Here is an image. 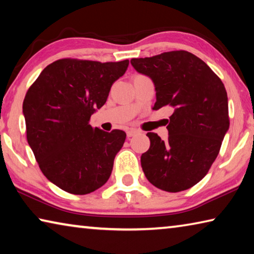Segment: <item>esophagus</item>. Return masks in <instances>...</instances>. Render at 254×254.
<instances>
[{
    "label": "esophagus",
    "mask_w": 254,
    "mask_h": 254,
    "mask_svg": "<svg viewBox=\"0 0 254 254\" xmlns=\"http://www.w3.org/2000/svg\"><path fill=\"white\" fill-rule=\"evenodd\" d=\"M137 133V130H135V128H128V130L127 131V137H131L133 135H135Z\"/></svg>",
    "instance_id": "obj_1"
}]
</instances>
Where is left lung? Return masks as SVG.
Returning a JSON list of instances; mask_svg holds the SVG:
<instances>
[{
  "label": "left lung",
  "mask_w": 254,
  "mask_h": 254,
  "mask_svg": "<svg viewBox=\"0 0 254 254\" xmlns=\"http://www.w3.org/2000/svg\"><path fill=\"white\" fill-rule=\"evenodd\" d=\"M131 64L153 81V110L174 109L168 140L147 133L150 148L141 156L143 173L162 190H186L208 173L230 127L224 84L203 60L185 50L133 58Z\"/></svg>",
  "instance_id": "left-lung-1"
}]
</instances>
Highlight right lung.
Returning <instances> with one entry per match:
<instances>
[{
	"instance_id": "obj_1",
	"label": "right lung",
	"mask_w": 254,
	"mask_h": 254,
	"mask_svg": "<svg viewBox=\"0 0 254 254\" xmlns=\"http://www.w3.org/2000/svg\"><path fill=\"white\" fill-rule=\"evenodd\" d=\"M128 60L100 63L59 59L47 66L23 101L27 140L47 179L86 195L109 180L126 132L93 128L89 119L105 104Z\"/></svg>"
}]
</instances>
